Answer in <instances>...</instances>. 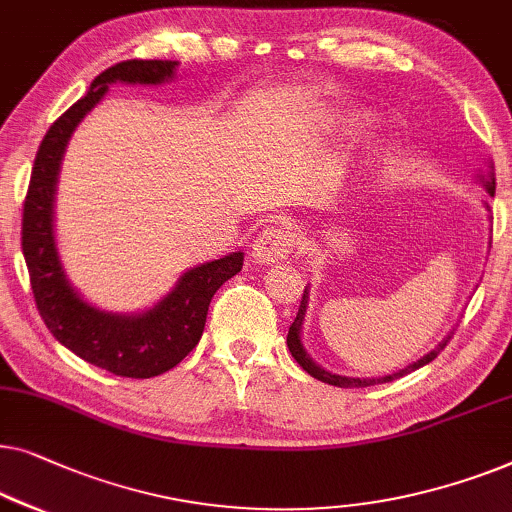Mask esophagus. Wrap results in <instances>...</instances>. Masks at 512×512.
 I'll return each mask as SVG.
<instances>
[{"instance_id": "esophagus-1", "label": "esophagus", "mask_w": 512, "mask_h": 512, "mask_svg": "<svg viewBox=\"0 0 512 512\" xmlns=\"http://www.w3.org/2000/svg\"><path fill=\"white\" fill-rule=\"evenodd\" d=\"M294 241H297V236H294V229L290 225L266 227L257 234L253 243V257L259 264L278 262V259L292 255Z\"/></svg>"}]
</instances>
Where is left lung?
<instances>
[{"mask_svg": "<svg viewBox=\"0 0 512 512\" xmlns=\"http://www.w3.org/2000/svg\"><path fill=\"white\" fill-rule=\"evenodd\" d=\"M492 171H494V167H492ZM485 187H487V192L492 194V197H494V190H496L494 174H489V176L485 178ZM306 304H308V292L304 290V297H301V304H299V313H297V318H294V322L290 325V331H287V348H290L292 357L297 359V364L301 366V369H304V371L308 373V376L318 378V380H322V383H327V385L345 387V390H352V387H371V385H380V383H392V380H397V378H401V376H406V373L415 371V369H420V366H424V364L434 362V359H436L438 355H441V350L445 348V345L450 343V336H448L441 345H438L436 350H431L429 355H424L422 359H417L415 364L406 366V369H401L399 373H392V376H385V378H364V380H362V378H345V376H336V373H329V371H325V369H320V366L315 364L313 359L306 355L304 345H301L299 331H301V322H304V315H306Z\"/></svg>", "mask_w": 512, "mask_h": 512, "instance_id": "1", "label": "left lung"}]
</instances>
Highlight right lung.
Listing matches in <instances>:
<instances>
[{
	"mask_svg": "<svg viewBox=\"0 0 512 512\" xmlns=\"http://www.w3.org/2000/svg\"><path fill=\"white\" fill-rule=\"evenodd\" d=\"M176 64L171 60H127L102 71L92 81L88 95L64 111L43 136L23 204L20 239L41 320L64 348L122 378H153L181 364L204 334L213 294L243 266V253L194 266L150 311L141 315H113L97 311L78 297L64 278L57 257L53 197L57 171L71 132L85 113L95 109L111 83L150 85L169 81Z\"/></svg>",
	"mask_w": 512,
	"mask_h": 512,
	"instance_id": "1",
	"label": "right lung"
}]
</instances>
